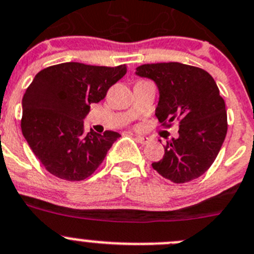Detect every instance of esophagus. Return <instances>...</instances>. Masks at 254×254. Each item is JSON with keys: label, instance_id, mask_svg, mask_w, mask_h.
I'll return each mask as SVG.
<instances>
[{"label": "esophagus", "instance_id": "1", "mask_svg": "<svg viewBox=\"0 0 254 254\" xmlns=\"http://www.w3.org/2000/svg\"><path fill=\"white\" fill-rule=\"evenodd\" d=\"M136 139L142 144H147V143H149V141H151V138L147 136H136Z\"/></svg>", "mask_w": 254, "mask_h": 254}]
</instances>
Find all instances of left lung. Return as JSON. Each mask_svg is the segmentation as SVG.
Wrapping results in <instances>:
<instances>
[{
    "label": "left lung",
    "mask_w": 254,
    "mask_h": 254,
    "mask_svg": "<svg viewBox=\"0 0 254 254\" xmlns=\"http://www.w3.org/2000/svg\"><path fill=\"white\" fill-rule=\"evenodd\" d=\"M136 74L152 79L158 88L159 122L180 121V136L167 142L163 158L152 163L153 170L175 183L201 177L214 162L227 134L226 105L213 77L180 62L142 64Z\"/></svg>",
    "instance_id": "8db88e82"
}]
</instances>
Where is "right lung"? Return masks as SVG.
Returning a JSON list of instances; mask_svg holds the SVG:
<instances>
[{
  "mask_svg": "<svg viewBox=\"0 0 254 254\" xmlns=\"http://www.w3.org/2000/svg\"><path fill=\"white\" fill-rule=\"evenodd\" d=\"M127 72L117 67L78 62L55 64L38 72L22 98V128L43 167L61 180L82 181L92 175L121 134L84 132L83 120L92 103Z\"/></svg>",
  "mask_w": 254,
  "mask_h": 254,
  "instance_id": "right-lung-1",
  "label": "right lung"
}]
</instances>
